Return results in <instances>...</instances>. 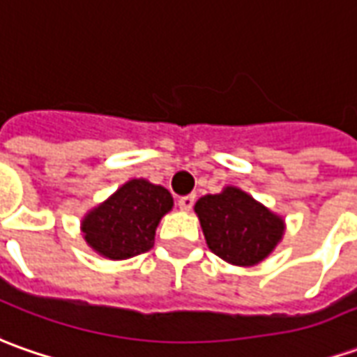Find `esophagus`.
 I'll list each match as a JSON object with an SVG mask.
<instances>
[{"label":"esophagus","instance_id":"1","mask_svg":"<svg viewBox=\"0 0 357 357\" xmlns=\"http://www.w3.org/2000/svg\"><path fill=\"white\" fill-rule=\"evenodd\" d=\"M193 203H195V195H183V197L178 199V205L181 211H189L193 207Z\"/></svg>","mask_w":357,"mask_h":357}]
</instances>
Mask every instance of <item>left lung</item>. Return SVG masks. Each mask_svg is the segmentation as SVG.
Masks as SVG:
<instances>
[{
    "mask_svg": "<svg viewBox=\"0 0 357 357\" xmlns=\"http://www.w3.org/2000/svg\"><path fill=\"white\" fill-rule=\"evenodd\" d=\"M195 213L211 252L234 266L261 261L283 234V220L236 188L201 197Z\"/></svg>",
    "mask_w": 357,
    "mask_h": 357,
    "instance_id": "8db88e82",
    "label": "left lung"
}]
</instances>
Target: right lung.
Masks as SVG:
<instances>
[{
	"label": "right lung",
	"mask_w": 357,
	"mask_h": 357,
	"mask_svg": "<svg viewBox=\"0 0 357 357\" xmlns=\"http://www.w3.org/2000/svg\"><path fill=\"white\" fill-rule=\"evenodd\" d=\"M168 189L130 179L84 220L87 244L111 260H127L154 246L160 219L172 209Z\"/></svg>",
	"instance_id": "right-lung-1"
}]
</instances>
